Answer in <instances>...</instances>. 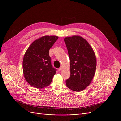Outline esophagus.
Masks as SVG:
<instances>
[{
    "label": "esophagus",
    "mask_w": 121,
    "mask_h": 121,
    "mask_svg": "<svg viewBox=\"0 0 121 121\" xmlns=\"http://www.w3.org/2000/svg\"><path fill=\"white\" fill-rule=\"evenodd\" d=\"M62 69H63L62 67V66H60V67L59 68V70L60 71H61L62 70Z\"/></svg>",
    "instance_id": "obj_1"
}]
</instances>
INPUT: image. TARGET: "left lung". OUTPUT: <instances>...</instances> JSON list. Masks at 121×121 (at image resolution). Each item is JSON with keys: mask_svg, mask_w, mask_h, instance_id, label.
Instances as JSON below:
<instances>
[{"mask_svg": "<svg viewBox=\"0 0 121 121\" xmlns=\"http://www.w3.org/2000/svg\"><path fill=\"white\" fill-rule=\"evenodd\" d=\"M70 60V77L66 81L71 90L79 92L92 81L96 68V58L92 48L83 38L74 35L64 39Z\"/></svg>", "mask_w": 121, "mask_h": 121, "instance_id": "8db88e82", "label": "left lung"}]
</instances>
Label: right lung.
Instances as JSON below:
<instances>
[{
	"mask_svg": "<svg viewBox=\"0 0 121 121\" xmlns=\"http://www.w3.org/2000/svg\"><path fill=\"white\" fill-rule=\"evenodd\" d=\"M58 37L45 35L35 40L27 50L23 60V72L27 82L37 88L51 83L56 69L51 65L49 49Z\"/></svg>",
	"mask_w": 121,
	"mask_h": 121,
	"instance_id": "1",
	"label": "right lung"
}]
</instances>
